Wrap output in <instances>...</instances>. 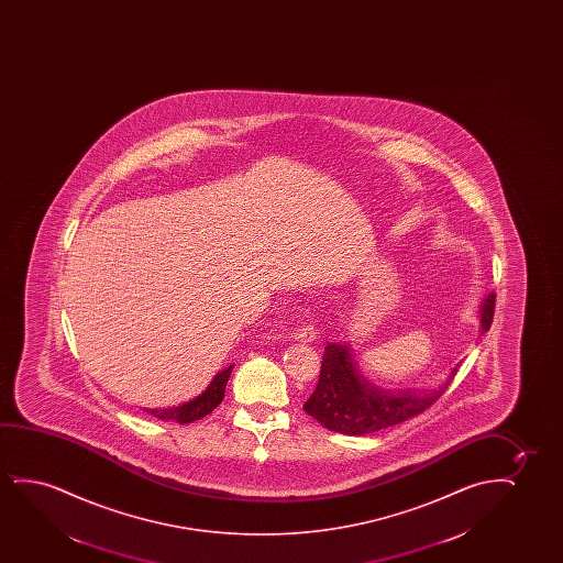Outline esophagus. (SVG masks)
<instances>
[{
  "label": "esophagus",
  "instance_id": "34e87169",
  "mask_svg": "<svg viewBox=\"0 0 563 563\" xmlns=\"http://www.w3.org/2000/svg\"><path fill=\"white\" fill-rule=\"evenodd\" d=\"M294 339L300 340V342H313L317 339V331L313 329V324H303L301 329L294 332Z\"/></svg>",
  "mask_w": 563,
  "mask_h": 563
}]
</instances>
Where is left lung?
<instances>
[{
	"label": "left lung",
	"instance_id": "left-lung-1",
	"mask_svg": "<svg viewBox=\"0 0 563 563\" xmlns=\"http://www.w3.org/2000/svg\"><path fill=\"white\" fill-rule=\"evenodd\" d=\"M494 300L496 296L488 294L481 303V334L493 324ZM455 373L457 365L450 371L444 385L423 393L388 390L363 377L350 346L331 342L324 346L319 383L303 409L329 431L363 437L419 416L439 400Z\"/></svg>",
	"mask_w": 563,
	"mask_h": 563
}]
</instances>
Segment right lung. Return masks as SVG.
<instances>
[{"label":"right lung","instance_id":"add662e5","mask_svg":"<svg viewBox=\"0 0 563 563\" xmlns=\"http://www.w3.org/2000/svg\"><path fill=\"white\" fill-rule=\"evenodd\" d=\"M232 367L234 365H229L227 369L219 371L213 380L209 383L208 388L200 396H196L194 400L186 401L177 408L146 409L147 413L162 419V421H177L180 424L198 421L201 417L211 413L223 401L224 388H227V383L231 377Z\"/></svg>","mask_w":563,"mask_h":563}]
</instances>
